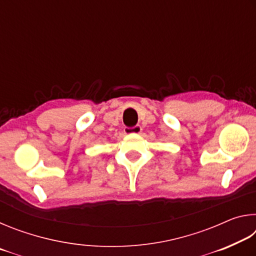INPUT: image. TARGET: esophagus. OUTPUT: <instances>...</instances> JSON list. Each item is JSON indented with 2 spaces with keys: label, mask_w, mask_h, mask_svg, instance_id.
<instances>
[{
  "label": "esophagus",
  "mask_w": 256,
  "mask_h": 256,
  "mask_svg": "<svg viewBox=\"0 0 256 256\" xmlns=\"http://www.w3.org/2000/svg\"><path fill=\"white\" fill-rule=\"evenodd\" d=\"M141 131H142V128H141V125H138V124L134 125V126H132V128H125V133L126 134H138Z\"/></svg>",
  "instance_id": "34e87169"
}]
</instances>
